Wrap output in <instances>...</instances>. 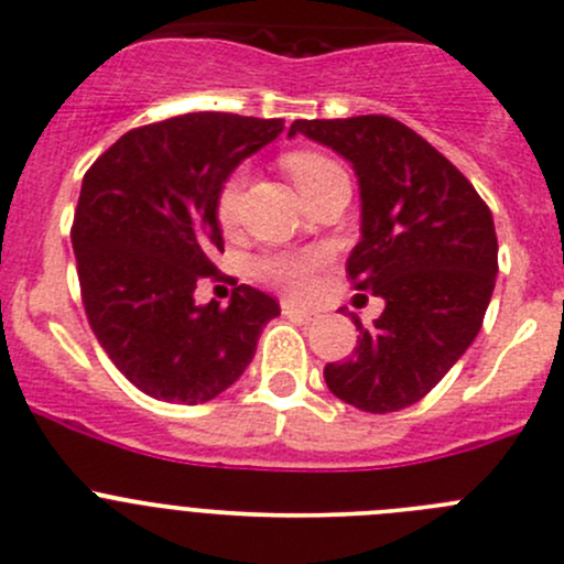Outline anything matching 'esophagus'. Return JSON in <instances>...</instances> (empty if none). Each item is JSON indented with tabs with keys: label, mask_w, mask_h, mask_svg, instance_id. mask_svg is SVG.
I'll list each match as a JSON object with an SVG mask.
<instances>
[{
	"label": "esophagus",
	"mask_w": 564,
	"mask_h": 564,
	"mask_svg": "<svg viewBox=\"0 0 564 564\" xmlns=\"http://www.w3.org/2000/svg\"><path fill=\"white\" fill-rule=\"evenodd\" d=\"M281 307H283V313H286V316H294V318H313L316 316V311H311V307H305V305H294V302H281Z\"/></svg>",
	"instance_id": "34e87169"
}]
</instances>
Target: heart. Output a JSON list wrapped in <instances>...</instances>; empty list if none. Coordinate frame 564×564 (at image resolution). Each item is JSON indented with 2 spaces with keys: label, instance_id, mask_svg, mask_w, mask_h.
<instances>
[{
  "label": "heart",
  "instance_id": "heart-1",
  "mask_svg": "<svg viewBox=\"0 0 564 564\" xmlns=\"http://www.w3.org/2000/svg\"><path fill=\"white\" fill-rule=\"evenodd\" d=\"M335 167L329 159L318 156V153H294L286 159V170L292 175V181L297 183L302 192L305 186H311L316 177H322L327 170ZM240 194H242V177L235 175L232 181L224 186L221 197H218V218L221 224H232L237 218V207H240ZM322 264L318 253H275V257H264L257 264L259 275L264 278L270 286L281 289V292L305 294L313 286V275H316V267Z\"/></svg>",
  "mask_w": 564,
  "mask_h": 564
}]
</instances>
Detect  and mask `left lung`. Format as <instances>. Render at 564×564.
<instances>
[{"mask_svg": "<svg viewBox=\"0 0 564 564\" xmlns=\"http://www.w3.org/2000/svg\"><path fill=\"white\" fill-rule=\"evenodd\" d=\"M354 167L359 242L346 270L387 302L357 354L324 367L335 397L367 413L419 402L481 329L497 278V235L473 183L424 138L389 116L294 121Z\"/></svg>", "mask_w": 564, "mask_h": 564, "instance_id": "1", "label": "left lung"}]
</instances>
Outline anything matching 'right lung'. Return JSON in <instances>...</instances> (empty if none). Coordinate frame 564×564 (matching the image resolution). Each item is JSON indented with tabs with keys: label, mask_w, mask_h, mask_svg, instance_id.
<instances>
[{
	"label": "right lung",
	"mask_w": 564,
	"mask_h": 564,
	"mask_svg": "<svg viewBox=\"0 0 564 564\" xmlns=\"http://www.w3.org/2000/svg\"><path fill=\"white\" fill-rule=\"evenodd\" d=\"M281 118L186 112L132 129L80 186L73 251L88 324L112 365L153 400L197 405L229 389L281 305L237 286L227 307L194 289L224 251L218 197Z\"/></svg>",
	"instance_id": "obj_1"
}]
</instances>
